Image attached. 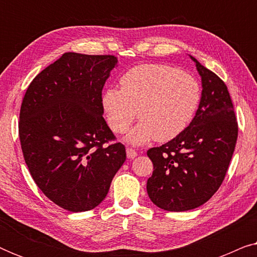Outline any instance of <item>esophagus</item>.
<instances>
[{
	"label": "esophagus",
	"mask_w": 257,
	"mask_h": 257,
	"mask_svg": "<svg viewBox=\"0 0 257 257\" xmlns=\"http://www.w3.org/2000/svg\"><path fill=\"white\" fill-rule=\"evenodd\" d=\"M137 156H138V153H137L136 150L130 149V147L126 149V157H127L128 159H135Z\"/></svg>",
	"instance_id": "1"
}]
</instances>
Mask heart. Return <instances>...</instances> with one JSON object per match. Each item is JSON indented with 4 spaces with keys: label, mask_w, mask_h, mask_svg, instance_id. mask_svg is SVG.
<instances>
[{
    "label": "heart",
    "mask_w": 257,
    "mask_h": 257,
    "mask_svg": "<svg viewBox=\"0 0 257 257\" xmlns=\"http://www.w3.org/2000/svg\"><path fill=\"white\" fill-rule=\"evenodd\" d=\"M120 84L121 89L104 91L101 106L114 133H124L138 110L140 120L125 136V142L136 146L178 137L193 120L201 98L194 77L164 64L135 66Z\"/></svg>",
    "instance_id": "b5f03b06"
}]
</instances>
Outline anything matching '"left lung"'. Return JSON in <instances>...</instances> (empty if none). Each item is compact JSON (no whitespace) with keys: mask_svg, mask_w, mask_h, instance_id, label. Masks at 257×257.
<instances>
[{"mask_svg":"<svg viewBox=\"0 0 257 257\" xmlns=\"http://www.w3.org/2000/svg\"><path fill=\"white\" fill-rule=\"evenodd\" d=\"M201 77V98L193 120L170 142L147 151L153 163L146 185L151 201L168 212L203 205L222 184L237 139L229 92L215 73L193 56Z\"/></svg>","mask_w":257,"mask_h":257,"instance_id":"8db88e82","label":"left lung"}]
</instances>
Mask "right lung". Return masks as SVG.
Segmentation results:
<instances>
[{
  "label": "right lung",
  "instance_id": "obj_1",
  "mask_svg": "<svg viewBox=\"0 0 257 257\" xmlns=\"http://www.w3.org/2000/svg\"><path fill=\"white\" fill-rule=\"evenodd\" d=\"M118 66L111 55L66 52L41 71L24 94L20 140L24 160L44 195L70 212L105 199L126 160L103 117L101 91Z\"/></svg>",
  "mask_w": 257,
  "mask_h": 257
}]
</instances>
